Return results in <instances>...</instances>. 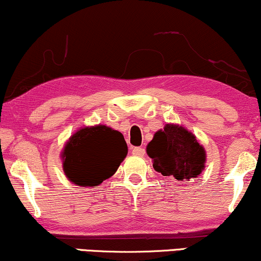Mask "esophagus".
Returning a JSON list of instances; mask_svg holds the SVG:
<instances>
[{
	"label": "esophagus",
	"mask_w": 261,
	"mask_h": 261,
	"mask_svg": "<svg viewBox=\"0 0 261 261\" xmlns=\"http://www.w3.org/2000/svg\"><path fill=\"white\" fill-rule=\"evenodd\" d=\"M132 154L136 155V156H143L145 154V150L143 148H140V146H136V148L132 149Z\"/></svg>",
	"instance_id": "1"
}]
</instances>
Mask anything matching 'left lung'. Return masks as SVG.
Instances as JSON below:
<instances>
[{
  "label": "left lung",
  "instance_id": "8db88e82",
  "mask_svg": "<svg viewBox=\"0 0 261 261\" xmlns=\"http://www.w3.org/2000/svg\"><path fill=\"white\" fill-rule=\"evenodd\" d=\"M155 171L179 182L195 178L203 172L206 152L194 134L178 124H166L146 146Z\"/></svg>",
  "mask_w": 261,
  "mask_h": 261
}]
</instances>
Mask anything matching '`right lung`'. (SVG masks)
<instances>
[{
    "instance_id": "add662e5",
    "label": "right lung",
    "mask_w": 261,
    "mask_h": 261,
    "mask_svg": "<svg viewBox=\"0 0 261 261\" xmlns=\"http://www.w3.org/2000/svg\"><path fill=\"white\" fill-rule=\"evenodd\" d=\"M127 152L118 130L102 124L81 128L63 148L64 174L76 186L96 187L115 174Z\"/></svg>"
}]
</instances>
